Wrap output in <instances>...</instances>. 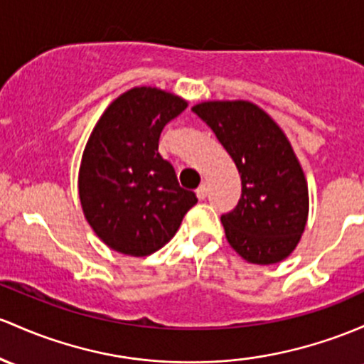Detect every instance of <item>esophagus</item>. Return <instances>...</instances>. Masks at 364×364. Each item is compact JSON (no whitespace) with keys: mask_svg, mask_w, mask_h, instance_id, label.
<instances>
[{"mask_svg":"<svg viewBox=\"0 0 364 364\" xmlns=\"http://www.w3.org/2000/svg\"><path fill=\"white\" fill-rule=\"evenodd\" d=\"M207 193H209V186H207V183H202V185L197 188V197L200 198V200H205Z\"/></svg>","mask_w":364,"mask_h":364,"instance_id":"1","label":"esophagus"}]
</instances>
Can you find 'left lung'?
<instances>
[{"instance_id":"8db88e82","label":"left lung","mask_w":364,"mask_h":364,"mask_svg":"<svg viewBox=\"0 0 364 364\" xmlns=\"http://www.w3.org/2000/svg\"><path fill=\"white\" fill-rule=\"evenodd\" d=\"M242 178L237 207L221 215L230 245L245 261L274 264L292 254L306 228L304 173L278 124L250 102L195 105Z\"/></svg>"}]
</instances>
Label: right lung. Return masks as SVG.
<instances>
[{
    "label": "right lung",
    "mask_w": 364,
    "mask_h": 364,
    "mask_svg": "<svg viewBox=\"0 0 364 364\" xmlns=\"http://www.w3.org/2000/svg\"><path fill=\"white\" fill-rule=\"evenodd\" d=\"M185 109V100L157 87H133L95 126L79 169V198L110 249L134 257L154 254L197 203L159 154L164 126Z\"/></svg>",
    "instance_id": "1"
}]
</instances>
